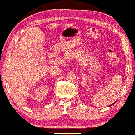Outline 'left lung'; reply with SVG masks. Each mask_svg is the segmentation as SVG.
Instances as JSON below:
<instances>
[{"mask_svg":"<svg viewBox=\"0 0 135 135\" xmlns=\"http://www.w3.org/2000/svg\"><path fill=\"white\" fill-rule=\"evenodd\" d=\"M112 105H114V103H113V104H112Z\"/></svg>","mask_w":135,"mask_h":135,"instance_id":"8db88e82","label":"left lung"}]
</instances>
